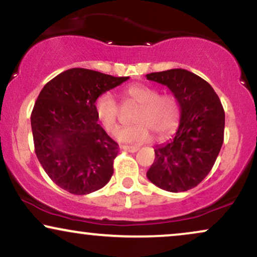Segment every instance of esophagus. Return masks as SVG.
Here are the masks:
<instances>
[{"instance_id":"34e87169","label":"esophagus","mask_w":257,"mask_h":257,"mask_svg":"<svg viewBox=\"0 0 257 257\" xmlns=\"http://www.w3.org/2000/svg\"><path fill=\"white\" fill-rule=\"evenodd\" d=\"M120 148H121L122 150L128 151V153H137L139 150V147H128V145H121Z\"/></svg>"}]
</instances>
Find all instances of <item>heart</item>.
Listing matches in <instances>:
<instances>
[{
    "label": "heart",
    "instance_id": "obj_1",
    "mask_svg": "<svg viewBox=\"0 0 257 257\" xmlns=\"http://www.w3.org/2000/svg\"><path fill=\"white\" fill-rule=\"evenodd\" d=\"M126 97L139 103L136 110L135 125L116 132V138L123 143H143L151 138V132L158 141L170 137L176 131L181 116L179 101L173 95H158L156 88L147 84H132L125 90ZM95 114L109 134L118 127L119 104L112 93L106 91L95 101Z\"/></svg>",
    "mask_w": 257,
    "mask_h": 257
}]
</instances>
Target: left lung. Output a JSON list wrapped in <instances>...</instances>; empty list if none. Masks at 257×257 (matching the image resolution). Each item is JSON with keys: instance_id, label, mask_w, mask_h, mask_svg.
Instances as JSON below:
<instances>
[{"instance_id": "1", "label": "left lung", "mask_w": 257, "mask_h": 257, "mask_svg": "<svg viewBox=\"0 0 257 257\" xmlns=\"http://www.w3.org/2000/svg\"><path fill=\"white\" fill-rule=\"evenodd\" d=\"M147 78L169 88L181 109L175 136L156 145L147 176L164 191L186 192L198 186L216 162L224 141L225 113L211 84L191 71L170 69L151 72Z\"/></svg>"}]
</instances>
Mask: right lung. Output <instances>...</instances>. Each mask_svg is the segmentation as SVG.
Instances as JSON below:
<instances>
[{"label":"right lung","instance_id":"obj_1","mask_svg":"<svg viewBox=\"0 0 257 257\" xmlns=\"http://www.w3.org/2000/svg\"><path fill=\"white\" fill-rule=\"evenodd\" d=\"M130 77L74 68L47 82L31 115L34 149L41 167L71 194H89L113 175L119 145L97 123L94 104Z\"/></svg>","mask_w":257,"mask_h":257}]
</instances>
